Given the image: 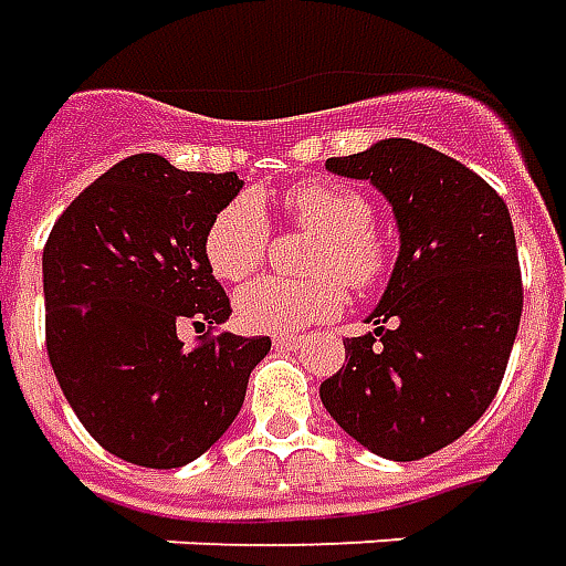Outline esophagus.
Here are the masks:
<instances>
[{"label": "esophagus", "mask_w": 566, "mask_h": 566, "mask_svg": "<svg viewBox=\"0 0 566 566\" xmlns=\"http://www.w3.org/2000/svg\"><path fill=\"white\" fill-rule=\"evenodd\" d=\"M276 350H298L304 347V338H295V335H274Z\"/></svg>", "instance_id": "34e87169"}]
</instances>
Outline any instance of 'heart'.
Returning <instances> with one entry per match:
<instances>
[{
	"label": "heart",
	"mask_w": 566,
	"mask_h": 566,
	"mask_svg": "<svg viewBox=\"0 0 566 566\" xmlns=\"http://www.w3.org/2000/svg\"><path fill=\"white\" fill-rule=\"evenodd\" d=\"M283 210L295 226L319 234L307 255L311 280L259 276L234 298L238 319L252 332L295 335L326 323L344 307V284L371 290L390 268V247L371 228L375 210L359 191L332 182H304L286 191ZM268 250V222L252 198H238L212 216L203 252L219 280H243Z\"/></svg>",
	"instance_id": "obj_1"
}]
</instances>
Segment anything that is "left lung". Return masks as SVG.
I'll use <instances>...</instances> for the list:
<instances>
[{"label":"left lung","instance_id":"left-lung-1","mask_svg":"<svg viewBox=\"0 0 566 566\" xmlns=\"http://www.w3.org/2000/svg\"><path fill=\"white\" fill-rule=\"evenodd\" d=\"M326 170L387 198L399 255L371 332L344 340L319 399L371 454L420 460L460 439L500 390L524 298L512 219L482 176L415 139H380Z\"/></svg>","mask_w":566,"mask_h":566}]
</instances>
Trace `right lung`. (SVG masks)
Masks as SVG:
<instances>
[{"label":"right lung","instance_id":"add662e5","mask_svg":"<svg viewBox=\"0 0 566 566\" xmlns=\"http://www.w3.org/2000/svg\"><path fill=\"white\" fill-rule=\"evenodd\" d=\"M238 174H188L130 155L63 210L42 252L48 359L75 418L109 454L148 469L198 460L238 418L271 338L176 332L231 316L203 238Z\"/></svg>","mask_w":566,"mask_h":566}]
</instances>
